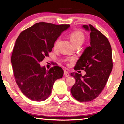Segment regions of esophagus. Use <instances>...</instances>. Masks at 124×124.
<instances>
[{"label":"esophagus","mask_w":124,"mask_h":124,"mask_svg":"<svg viewBox=\"0 0 124 124\" xmlns=\"http://www.w3.org/2000/svg\"><path fill=\"white\" fill-rule=\"evenodd\" d=\"M64 75L65 77H68L69 75H70V74H69V73H68V71H67V70H64Z\"/></svg>","instance_id":"esophagus-1"}]
</instances>
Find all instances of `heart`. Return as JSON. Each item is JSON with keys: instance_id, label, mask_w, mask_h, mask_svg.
<instances>
[{"instance_id": "1", "label": "heart", "mask_w": 124, "mask_h": 124, "mask_svg": "<svg viewBox=\"0 0 124 124\" xmlns=\"http://www.w3.org/2000/svg\"><path fill=\"white\" fill-rule=\"evenodd\" d=\"M70 39L72 41L73 45L75 46L77 45H81L85 40V35L82 32L80 31H74L71 33L70 35ZM60 41V38H57L56 39L54 43V47L56 48L57 46L58 43Z\"/></svg>"}]
</instances>
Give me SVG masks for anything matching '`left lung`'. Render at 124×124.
<instances>
[{
    "label": "left lung",
    "instance_id": "left-lung-1",
    "mask_svg": "<svg viewBox=\"0 0 124 124\" xmlns=\"http://www.w3.org/2000/svg\"><path fill=\"white\" fill-rule=\"evenodd\" d=\"M83 27L90 32V46L84 50L74 70H84L86 74L81 76L77 73H72L75 83L70 89L73 97L80 102L98 97L113 68L112 47L107 37L91 24Z\"/></svg>",
    "mask_w": 124,
    "mask_h": 124
}]
</instances>
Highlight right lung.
<instances>
[{
    "label": "right lung",
    "mask_w": 124,
    "mask_h": 124,
    "mask_svg": "<svg viewBox=\"0 0 124 124\" xmlns=\"http://www.w3.org/2000/svg\"><path fill=\"white\" fill-rule=\"evenodd\" d=\"M70 26L37 23L22 31L17 39L11 57L14 74L21 91L29 99L45 100L51 95L54 81L63 75L60 67L46 70L39 63L49 56L56 39Z\"/></svg>",
    "instance_id": "obj_1"
}]
</instances>
